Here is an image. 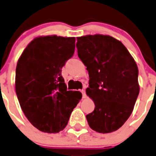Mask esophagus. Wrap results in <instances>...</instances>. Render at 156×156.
<instances>
[{"mask_svg": "<svg viewBox=\"0 0 156 156\" xmlns=\"http://www.w3.org/2000/svg\"><path fill=\"white\" fill-rule=\"evenodd\" d=\"M81 92L82 93V98H86V94H85V90H81Z\"/></svg>", "mask_w": 156, "mask_h": 156, "instance_id": "34e87169", "label": "esophagus"}]
</instances>
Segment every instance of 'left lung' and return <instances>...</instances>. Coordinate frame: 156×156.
I'll list each match as a JSON object with an SVG mask.
<instances>
[{
	"instance_id": "1",
	"label": "left lung",
	"mask_w": 156,
	"mask_h": 156,
	"mask_svg": "<svg viewBox=\"0 0 156 156\" xmlns=\"http://www.w3.org/2000/svg\"><path fill=\"white\" fill-rule=\"evenodd\" d=\"M76 47L90 78L86 94L95 105L86 116L89 126L100 133L117 130L132 113L140 93L136 63L124 45L108 35L77 37Z\"/></svg>"
}]
</instances>
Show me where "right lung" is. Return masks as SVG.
Listing matches in <instances>:
<instances>
[{
  "label": "right lung",
  "instance_id": "obj_1",
  "mask_svg": "<svg viewBox=\"0 0 156 156\" xmlns=\"http://www.w3.org/2000/svg\"><path fill=\"white\" fill-rule=\"evenodd\" d=\"M75 37L33 39L16 64L15 89L20 105L33 126L48 133L62 130L82 94L67 90L62 69L73 55Z\"/></svg>",
  "mask_w": 156,
  "mask_h": 156
}]
</instances>
